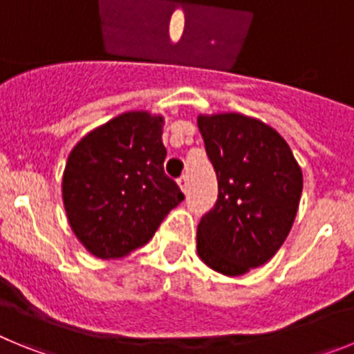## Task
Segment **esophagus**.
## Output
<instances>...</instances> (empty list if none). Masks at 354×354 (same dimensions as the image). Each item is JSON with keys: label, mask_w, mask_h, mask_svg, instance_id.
Listing matches in <instances>:
<instances>
[{"label": "esophagus", "mask_w": 354, "mask_h": 354, "mask_svg": "<svg viewBox=\"0 0 354 354\" xmlns=\"http://www.w3.org/2000/svg\"><path fill=\"white\" fill-rule=\"evenodd\" d=\"M177 183H179L180 189H183L184 193L187 192V175H180L179 179H177Z\"/></svg>", "instance_id": "obj_1"}]
</instances>
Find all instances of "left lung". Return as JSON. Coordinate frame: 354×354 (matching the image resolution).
I'll return each instance as SVG.
<instances>
[{
    "mask_svg": "<svg viewBox=\"0 0 354 354\" xmlns=\"http://www.w3.org/2000/svg\"><path fill=\"white\" fill-rule=\"evenodd\" d=\"M198 129L218 179V200L196 230L198 257L239 277L283 245L298 212L301 168L286 140L241 113L200 115Z\"/></svg>",
    "mask_w": 354,
    "mask_h": 354,
    "instance_id": "obj_1",
    "label": "left lung"
}]
</instances>
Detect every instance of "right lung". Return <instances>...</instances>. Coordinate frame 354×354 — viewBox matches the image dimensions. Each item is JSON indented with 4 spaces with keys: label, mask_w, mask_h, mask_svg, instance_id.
I'll return each instance as SVG.
<instances>
[{
    "label": "right lung",
    "mask_w": 354,
    "mask_h": 354,
    "mask_svg": "<svg viewBox=\"0 0 354 354\" xmlns=\"http://www.w3.org/2000/svg\"><path fill=\"white\" fill-rule=\"evenodd\" d=\"M162 117L118 115L68 154L64 205L77 239L99 259L124 257L147 245L168 212L184 200L165 174Z\"/></svg>",
    "instance_id": "add662e5"
}]
</instances>
